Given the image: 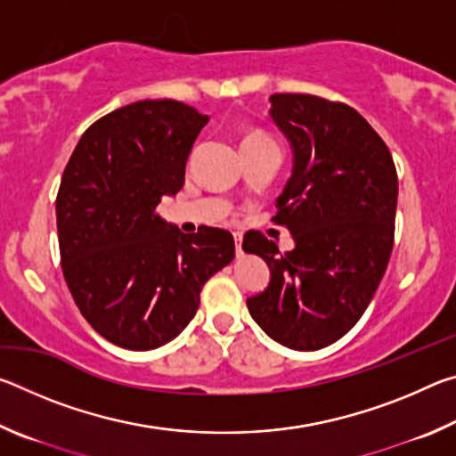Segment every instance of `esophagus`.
Here are the masks:
<instances>
[{"label":"esophagus","mask_w":456,"mask_h":456,"mask_svg":"<svg viewBox=\"0 0 456 456\" xmlns=\"http://www.w3.org/2000/svg\"><path fill=\"white\" fill-rule=\"evenodd\" d=\"M235 239V253L237 257H243V235L241 233H233Z\"/></svg>","instance_id":"esophagus-1"}]
</instances>
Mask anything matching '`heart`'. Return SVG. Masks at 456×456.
I'll use <instances>...</instances> for the list:
<instances>
[{"mask_svg":"<svg viewBox=\"0 0 456 456\" xmlns=\"http://www.w3.org/2000/svg\"><path fill=\"white\" fill-rule=\"evenodd\" d=\"M264 141H273V138H272V136H267L265 133H259V130H253V133L245 134L241 146H245V144H253V142H264Z\"/></svg>","mask_w":456,"mask_h":456,"instance_id":"1","label":"heart"}]
</instances>
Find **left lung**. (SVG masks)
<instances>
[{
	"label": "left lung",
	"instance_id": "8db88e82",
	"mask_svg": "<svg viewBox=\"0 0 456 456\" xmlns=\"http://www.w3.org/2000/svg\"><path fill=\"white\" fill-rule=\"evenodd\" d=\"M269 100L293 146L273 223L296 247L281 253L259 231L243 237V249L272 272L247 307L275 342L312 352L348 334L374 297L395 245L398 175L388 146L352 106L314 94Z\"/></svg>",
	"mask_w": 456,
	"mask_h": 456
}]
</instances>
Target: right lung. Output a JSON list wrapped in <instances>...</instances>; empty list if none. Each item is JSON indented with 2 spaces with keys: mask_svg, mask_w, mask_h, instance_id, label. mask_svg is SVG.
<instances>
[{
  "mask_svg": "<svg viewBox=\"0 0 456 456\" xmlns=\"http://www.w3.org/2000/svg\"><path fill=\"white\" fill-rule=\"evenodd\" d=\"M209 117L179 100H141L82 134L56 197L64 280L86 322L126 350H154L195 318L200 289L235 257L233 235H187L157 207L184 184Z\"/></svg>",
  "mask_w": 456,
  "mask_h": 456,
  "instance_id": "obj_1",
  "label": "right lung"
}]
</instances>
